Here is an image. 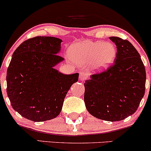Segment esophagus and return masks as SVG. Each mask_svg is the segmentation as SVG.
<instances>
[{"instance_id":"obj_1","label":"esophagus","mask_w":151,"mask_h":151,"mask_svg":"<svg viewBox=\"0 0 151 151\" xmlns=\"http://www.w3.org/2000/svg\"><path fill=\"white\" fill-rule=\"evenodd\" d=\"M87 79V76H86V74L84 72H79V79L81 81H84Z\"/></svg>"}]
</instances>
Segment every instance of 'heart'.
Listing matches in <instances>:
<instances>
[{
	"instance_id": "b5f03b06",
	"label": "heart",
	"mask_w": 151,
	"mask_h": 151,
	"mask_svg": "<svg viewBox=\"0 0 151 151\" xmlns=\"http://www.w3.org/2000/svg\"><path fill=\"white\" fill-rule=\"evenodd\" d=\"M70 53L76 60L89 64L92 70L99 72L108 68L113 63L117 51L112 43L87 41L72 46Z\"/></svg>"
}]
</instances>
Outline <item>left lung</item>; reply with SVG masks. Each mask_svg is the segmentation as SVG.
<instances>
[{
    "mask_svg": "<svg viewBox=\"0 0 151 151\" xmlns=\"http://www.w3.org/2000/svg\"><path fill=\"white\" fill-rule=\"evenodd\" d=\"M109 39L116 45L113 65L84 83L86 108L93 116L119 121L136 111L145 89L146 73L141 56L126 40Z\"/></svg>",
    "mask_w": 151,
    "mask_h": 151,
    "instance_id": "left-lung-1",
    "label": "left lung"
}]
</instances>
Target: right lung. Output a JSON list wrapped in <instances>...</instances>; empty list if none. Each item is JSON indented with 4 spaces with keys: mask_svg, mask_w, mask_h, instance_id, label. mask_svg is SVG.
<instances>
[{
    "mask_svg": "<svg viewBox=\"0 0 151 151\" xmlns=\"http://www.w3.org/2000/svg\"><path fill=\"white\" fill-rule=\"evenodd\" d=\"M62 40L37 36L24 41L13 54L7 71V93L12 107L22 117L41 122L56 118L79 74H64L55 67Z\"/></svg>",
    "mask_w": 151,
    "mask_h": 151,
    "instance_id": "obj_1",
    "label": "right lung"
}]
</instances>
